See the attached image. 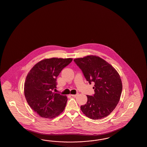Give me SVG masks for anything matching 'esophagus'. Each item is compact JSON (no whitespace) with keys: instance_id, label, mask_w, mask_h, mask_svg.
<instances>
[{"instance_id":"esophagus-1","label":"esophagus","mask_w":147,"mask_h":147,"mask_svg":"<svg viewBox=\"0 0 147 147\" xmlns=\"http://www.w3.org/2000/svg\"><path fill=\"white\" fill-rule=\"evenodd\" d=\"M78 95V94H71V96L72 97H76Z\"/></svg>"}]
</instances>
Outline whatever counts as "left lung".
Masks as SVG:
<instances>
[{
  "label": "left lung",
  "instance_id": "1",
  "mask_svg": "<svg viewBox=\"0 0 147 147\" xmlns=\"http://www.w3.org/2000/svg\"><path fill=\"white\" fill-rule=\"evenodd\" d=\"M90 84L94 82V94L87 95L86 103L80 107L82 113L94 120L107 117L120 98L123 85L120 76L112 65L96 56L74 59Z\"/></svg>",
  "mask_w": 147,
  "mask_h": 147
}]
</instances>
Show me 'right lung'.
Instances as JSON below:
<instances>
[{"label":"right lung","instance_id":"right-lung-1","mask_svg":"<svg viewBox=\"0 0 147 147\" xmlns=\"http://www.w3.org/2000/svg\"><path fill=\"white\" fill-rule=\"evenodd\" d=\"M72 59H45L37 63L26 77L24 93L30 108L41 117L53 119L64 111L67 97L57 93V78Z\"/></svg>","mask_w":147,"mask_h":147}]
</instances>
